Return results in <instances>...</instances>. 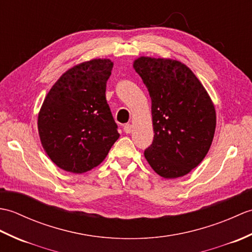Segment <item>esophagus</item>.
I'll return each mask as SVG.
<instances>
[{"instance_id":"1","label":"esophagus","mask_w":252,"mask_h":252,"mask_svg":"<svg viewBox=\"0 0 252 252\" xmlns=\"http://www.w3.org/2000/svg\"><path fill=\"white\" fill-rule=\"evenodd\" d=\"M123 131H125L126 134H130V133L132 132V126L127 123V125H126L125 126H123Z\"/></svg>"}]
</instances>
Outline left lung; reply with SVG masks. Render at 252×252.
<instances>
[{
  "label": "left lung",
  "mask_w": 252,
  "mask_h": 252,
  "mask_svg": "<svg viewBox=\"0 0 252 252\" xmlns=\"http://www.w3.org/2000/svg\"><path fill=\"white\" fill-rule=\"evenodd\" d=\"M152 99L154 141L147 162L164 179L184 176L206 157L215 136V104L190 69L171 58L133 62Z\"/></svg>",
  "instance_id": "left-lung-1"
}]
</instances>
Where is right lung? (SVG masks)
I'll use <instances>...</instances> for the list:
<instances>
[{"mask_svg": "<svg viewBox=\"0 0 252 252\" xmlns=\"http://www.w3.org/2000/svg\"><path fill=\"white\" fill-rule=\"evenodd\" d=\"M114 63L94 58L63 72L37 116L41 144L58 168L84 173L97 167L119 138L106 100Z\"/></svg>", "mask_w": 252, "mask_h": 252, "instance_id": "right-lung-1", "label": "right lung"}]
</instances>
